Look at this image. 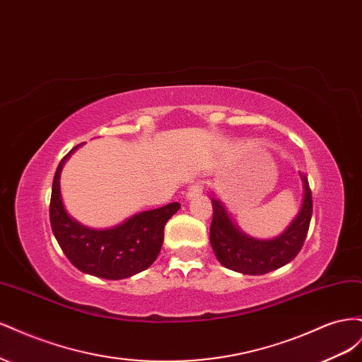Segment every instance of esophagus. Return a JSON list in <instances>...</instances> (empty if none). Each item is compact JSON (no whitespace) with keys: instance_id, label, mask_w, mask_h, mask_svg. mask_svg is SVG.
<instances>
[{"instance_id":"34e87169","label":"esophagus","mask_w":362,"mask_h":362,"mask_svg":"<svg viewBox=\"0 0 362 362\" xmlns=\"http://www.w3.org/2000/svg\"><path fill=\"white\" fill-rule=\"evenodd\" d=\"M204 190V182L202 181H196L193 182L190 187L187 189V192H185V198L187 199H193L196 198V196H199Z\"/></svg>"}]
</instances>
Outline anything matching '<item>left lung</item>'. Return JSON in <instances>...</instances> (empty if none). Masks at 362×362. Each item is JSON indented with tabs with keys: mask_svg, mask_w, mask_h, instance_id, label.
Returning <instances> with one entry per match:
<instances>
[{
	"mask_svg": "<svg viewBox=\"0 0 362 362\" xmlns=\"http://www.w3.org/2000/svg\"><path fill=\"white\" fill-rule=\"evenodd\" d=\"M303 198L300 210L291 223L275 238L250 237L233 221L223 202L211 192L213 221L210 243L221 264L243 275H264L288 264L299 254L308 233L313 216V198L306 175L300 173Z\"/></svg>",
	"mask_w": 362,
	"mask_h": 362,
	"instance_id": "left-lung-1",
	"label": "left lung"
}]
</instances>
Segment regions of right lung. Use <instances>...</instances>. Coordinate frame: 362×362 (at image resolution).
<instances>
[{
	"label": "right lung",
	"mask_w": 362,
	"mask_h": 362,
	"mask_svg": "<svg viewBox=\"0 0 362 362\" xmlns=\"http://www.w3.org/2000/svg\"><path fill=\"white\" fill-rule=\"evenodd\" d=\"M80 146L63 157L54 175L49 205L52 234L68 259L87 275L112 281L137 275L157 259L164 240V225L181 205L172 202L141 211L104 229L89 228L75 221L63 204L60 173L64 163Z\"/></svg>",
	"instance_id": "add662e5"
}]
</instances>
